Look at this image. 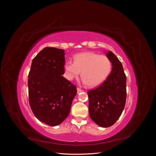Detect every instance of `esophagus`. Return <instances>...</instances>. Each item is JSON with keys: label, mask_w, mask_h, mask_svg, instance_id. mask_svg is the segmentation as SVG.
Here are the masks:
<instances>
[{"label": "esophagus", "mask_w": 156, "mask_h": 156, "mask_svg": "<svg viewBox=\"0 0 156 156\" xmlns=\"http://www.w3.org/2000/svg\"><path fill=\"white\" fill-rule=\"evenodd\" d=\"M77 93H80V92H81L83 91V90L78 87V88H77Z\"/></svg>", "instance_id": "1"}]
</instances>
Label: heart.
I'll list each match as a JSON object with an SVG mask.
<instances>
[{
  "label": "heart",
  "mask_w": 156,
  "mask_h": 156,
  "mask_svg": "<svg viewBox=\"0 0 156 156\" xmlns=\"http://www.w3.org/2000/svg\"><path fill=\"white\" fill-rule=\"evenodd\" d=\"M112 62L106 55L94 52H84L74 56V62L68 61L65 64L66 77L72 80L81 72L84 83L96 87L104 82L112 71Z\"/></svg>",
  "instance_id": "b5f03b06"
}]
</instances>
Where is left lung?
<instances>
[{
	"label": "left lung",
	"mask_w": 156,
	"mask_h": 156,
	"mask_svg": "<svg viewBox=\"0 0 156 156\" xmlns=\"http://www.w3.org/2000/svg\"><path fill=\"white\" fill-rule=\"evenodd\" d=\"M112 71L100 87L88 91V111L96 124L108 127L114 124L123 111L126 100V76L122 64L111 51L106 54Z\"/></svg>",
	"instance_id": "1"
}]
</instances>
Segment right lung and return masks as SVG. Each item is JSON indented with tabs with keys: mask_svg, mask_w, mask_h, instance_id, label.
I'll return each mask as SVG.
<instances>
[{
	"mask_svg": "<svg viewBox=\"0 0 156 156\" xmlns=\"http://www.w3.org/2000/svg\"><path fill=\"white\" fill-rule=\"evenodd\" d=\"M64 50L45 48L33 58L28 76L31 109L40 121L57 126L69 114L77 87L64 78Z\"/></svg>",
	"mask_w": 156,
	"mask_h": 156,
	"instance_id": "obj_1",
	"label": "right lung"
}]
</instances>
